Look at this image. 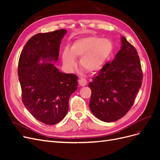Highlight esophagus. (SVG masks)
<instances>
[{"label": "esophagus", "mask_w": 160, "mask_h": 160, "mask_svg": "<svg viewBox=\"0 0 160 160\" xmlns=\"http://www.w3.org/2000/svg\"><path fill=\"white\" fill-rule=\"evenodd\" d=\"M79 83L81 86L83 87V86H85L87 85V83H88V81H87L84 78H81L79 80Z\"/></svg>", "instance_id": "obj_1"}]
</instances>
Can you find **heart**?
Listing matches in <instances>:
<instances>
[{"label": "heart", "instance_id": "b5f03b06", "mask_svg": "<svg viewBox=\"0 0 160 160\" xmlns=\"http://www.w3.org/2000/svg\"><path fill=\"white\" fill-rule=\"evenodd\" d=\"M114 51V45L109 38L89 36L77 39L70 49L66 48L62 53V63L67 69H73L75 57H81L79 65L82 69L95 72L102 69Z\"/></svg>", "mask_w": 160, "mask_h": 160}]
</instances>
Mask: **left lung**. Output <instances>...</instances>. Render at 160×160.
Masks as SVG:
<instances>
[{
    "label": "left lung",
    "mask_w": 160,
    "mask_h": 160,
    "mask_svg": "<svg viewBox=\"0 0 160 160\" xmlns=\"http://www.w3.org/2000/svg\"><path fill=\"white\" fill-rule=\"evenodd\" d=\"M115 59L106 63L89 83V108L97 118L113 122L132 107L142 83L143 73L135 48L124 37Z\"/></svg>",
    "instance_id": "8db88e82"
}]
</instances>
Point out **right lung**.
I'll return each mask as SVG.
<instances>
[{
  "instance_id": "1",
  "label": "right lung",
  "mask_w": 160,
  "mask_h": 160,
  "mask_svg": "<svg viewBox=\"0 0 160 160\" xmlns=\"http://www.w3.org/2000/svg\"><path fill=\"white\" fill-rule=\"evenodd\" d=\"M66 32L60 29L34 35L18 61L22 103L34 118L47 125H55L65 117L69 97L78 85L76 75L62 72L54 65Z\"/></svg>"
}]
</instances>
